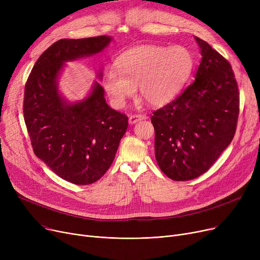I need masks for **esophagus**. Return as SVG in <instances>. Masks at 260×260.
<instances>
[{"label":"esophagus","instance_id":"34e87169","mask_svg":"<svg viewBox=\"0 0 260 260\" xmlns=\"http://www.w3.org/2000/svg\"><path fill=\"white\" fill-rule=\"evenodd\" d=\"M146 118H147V117H146L145 115L135 114V115H131V116H129L128 121H129L131 124H134V123H137L138 121H140V120H144V119H146Z\"/></svg>","mask_w":260,"mask_h":260}]
</instances>
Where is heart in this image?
I'll return each mask as SVG.
<instances>
[{
	"label": "heart",
	"instance_id": "obj_1",
	"mask_svg": "<svg viewBox=\"0 0 260 260\" xmlns=\"http://www.w3.org/2000/svg\"><path fill=\"white\" fill-rule=\"evenodd\" d=\"M194 56L182 45H141L123 52L116 66L106 70L103 87L112 104L121 108L139 86L141 97L152 106L172 101L186 85L194 70Z\"/></svg>",
	"mask_w": 260,
	"mask_h": 260
}]
</instances>
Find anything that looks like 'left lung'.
I'll return each mask as SVG.
<instances>
[{
	"mask_svg": "<svg viewBox=\"0 0 260 260\" xmlns=\"http://www.w3.org/2000/svg\"><path fill=\"white\" fill-rule=\"evenodd\" d=\"M195 39L202 56L195 81L151 117L157 163L175 181L195 179L214 165L233 140L239 115L231 64L206 41Z\"/></svg>",
	"mask_w": 260,
	"mask_h": 260,
	"instance_id": "left-lung-1",
	"label": "left lung"
}]
</instances>
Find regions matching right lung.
Instances as JSON below:
<instances>
[{
    "instance_id": "add662e5",
    "label": "right lung",
    "mask_w": 260,
    "mask_h": 260,
    "mask_svg": "<svg viewBox=\"0 0 260 260\" xmlns=\"http://www.w3.org/2000/svg\"><path fill=\"white\" fill-rule=\"evenodd\" d=\"M111 40L57 41L41 54L25 84L24 120L36 156L78 185L99 180L112 166L128 120L107 105L98 82L84 101L68 104L59 94L57 78L66 61L98 53Z\"/></svg>"
}]
</instances>
